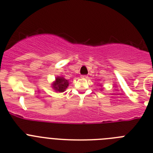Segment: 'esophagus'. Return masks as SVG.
<instances>
[{"mask_svg":"<svg viewBox=\"0 0 153 153\" xmlns=\"http://www.w3.org/2000/svg\"><path fill=\"white\" fill-rule=\"evenodd\" d=\"M81 78H87L88 76H87V75H82Z\"/></svg>","mask_w":153,"mask_h":153,"instance_id":"esophagus-1","label":"esophagus"}]
</instances>
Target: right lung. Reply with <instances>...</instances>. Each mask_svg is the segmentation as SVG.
<instances>
[{"instance_id": "obj_1", "label": "right lung", "mask_w": 153, "mask_h": 153, "mask_svg": "<svg viewBox=\"0 0 153 153\" xmlns=\"http://www.w3.org/2000/svg\"><path fill=\"white\" fill-rule=\"evenodd\" d=\"M69 85V82L67 80L64 79L62 77H57L56 78V81L53 84V87L56 91L63 92L67 89Z\"/></svg>"}]
</instances>
